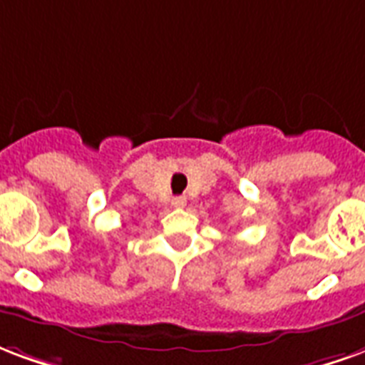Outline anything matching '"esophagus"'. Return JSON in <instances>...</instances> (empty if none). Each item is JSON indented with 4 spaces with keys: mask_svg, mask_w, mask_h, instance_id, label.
Here are the masks:
<instances>
[{
    "mask_svg": "<svg viewBox=\"0 0 365 365\" xmlns=\"http://www.w3.org/2000/svg\"><path fill=\"white\" fill-rule=\"evenodd\" d=\"M185 203H187V199H185L183 195L174 197V199H172V207H175V209H183V207H185Z\"/></svg>",
    "mask_w": 365,
    "mask_h": 365,
    "instance_id": "esophagus-1",
    "label": "esophagus"
}]
</instances>
